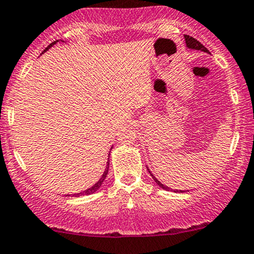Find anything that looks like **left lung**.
<instances>
[{"mask_svg":"<svg viewBox=\"0 0 254 254\" xmlns=\"http://www.w3.org/2000/svg\"><path fill=\"white\" fill-rule=\"evenodd\" d=\"M185 39H186V44H187V47H189V48H190V49H195V50H201V51H205V53H209V50H207L206 49V48H205L204 47V45L203 44H201V43L200 42H199V41H196V39L195 38H193V37H190V36H187V35H185ZM147 170H149V169H147ZM149 173L151 174V172H150V170H149ZM151 176H152V178H153V180H155L156 181V184H157L158 185V186H161L162 187V189H163V190H170L169 189V187H167V186H164V185L163 184H161V182H159L158 180H157V179H156L155 178V176H153L152 175V174H151ZM176 192H178V190H176Z\"/></svg>","mask_w":254,"mask_h":254,"instance_id":"obj_1","label":"left lung"}]
</instances>
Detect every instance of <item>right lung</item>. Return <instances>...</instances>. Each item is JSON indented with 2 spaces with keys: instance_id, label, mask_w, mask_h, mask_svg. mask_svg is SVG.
Instances as JSON below:
<instances>
[{
  "instance_id": "right-lung-1",
  "label": "right lung",
  "mask_w": 254,
  "mask_h": 254,
  "mask_svg": "<svg viewBox=\"0 0 254 254\" xmlns=\"http://www.w3.org/2000/svg\"><path fill=\"white\" fill-rule=\"evenodd\" d=\"M56 42H59V41H55V42H53L51 43L50 45H48L47 48H45V50L44 51H47L48 49H49L50 47H53L54 44H55ZM108 170H109V158H108V164H107V168H105V172L103 173V175H102V178L99 179V181L97 182V184L95 185V186H92L91 187V189H89V190H84V192H81V193H76V194H74L75 196H79V195H84V194H92V193H95L97 190L99 189V187L102 186V184H103V181H104V179L107 178V174H108Z\"/></svg>"
}]
</instances>
